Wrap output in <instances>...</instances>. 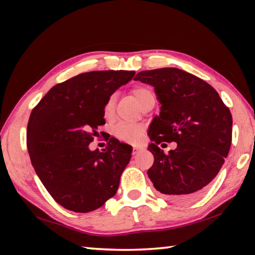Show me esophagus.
<instances>
[{
    "label": "esophagus",
    "instance_id": "esophagus-1",
    "mask_svg": "<svg viewBox=\"0 0 255 255\" xmlns=\"http://www.w3.org/2000/svg\"><path fill=\"white\" fill-rule=\"evenodd\" d=\"M139 150H140V148L139 147H137V146H135V147H133L132 148V155H133V156H135V155L138 153V152H139Z\"/></svg>",
    "mask_w": 255,
    "mask_h": 255
}]
</instances>
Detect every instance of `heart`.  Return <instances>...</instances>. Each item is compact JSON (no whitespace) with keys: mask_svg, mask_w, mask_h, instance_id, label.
<instances>
[{"mask_svg":"<svg viewBox=\"0 0 255 255\" xmlns=\"http://www.w3.org/2000/svg\"><path fill=\"white\" fill-rule=\"evenodd\" d=\"M131 93L138 105L143 107L145 103L155 98L152 90L145 86H136L131 90ZM115 106H116V96H111L108 98L105 106H103V116L105 118L110 120L114 118L115 115ZM145 128L140 125H127V124H118L114 127V133L118 139L128 143L136 144L141 139Z\"/></svg>","mask_w":255,"mask_h":255,"instance_id":"heart-1","label":"heart"}]
</instances>
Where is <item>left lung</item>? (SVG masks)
Instances as JSON below:
<instances>
[{
	"label": "left lung",
	"instance_id": "1",
	"mask_svg": "<svg viewBox=\"0 0 255 255\" xmlns=\"http://www.w3.org/2000/svg\"><path fill=\"white\" fill-rule=\"evenodd\" d=\"M133 80L154 86L161 105L148 129V150L154 155L148 178L172 200L197 199L230 152V109L213 86L179 68L143 71ZM163 141H175L178 146L166 155L158 147Z\"/></svg>",
	"mask_w": 255,
	"mask_h": 255
}]
</instances>
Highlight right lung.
<instances>
[{"instance_id": "obj_1", "label": "right lung", "mask_w": 255, "mask_h": 255, "mask_svg": "<svg viewBox=\"0 0 255 255\" xmlns=\"http://www.w3.org/2000/svg\"><path fill=\"white\" fill-rule=\"evenodd\" d=\"M133 71H93L56 84L33 108L27 127L32 166L54 200L89 213L117 192L131 146L110 138L103 152L90 150L106 124L103 106Z\"/></svg>"}]
</instances>
